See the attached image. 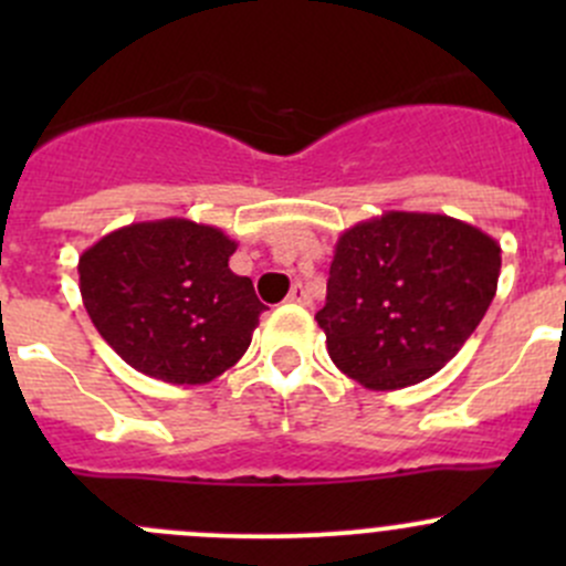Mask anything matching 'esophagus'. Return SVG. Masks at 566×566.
Segmentation results:
<instances>
[{"mask_svg":"<svg viewBox=\"0 0 566 566\" xmlns=\"http://www.w3.org/2000/svg\"><path fill=\"white\" fill-rule=\"evenodd\" d=\"M287 301H290V304H298V306H310L312 304V298H310V293H306L304 284H295V287L290 290Z\"/></svg>","mask_w":566,"mask_h":566,"instance_id":"1","label":"esophagus"}]
</instances>
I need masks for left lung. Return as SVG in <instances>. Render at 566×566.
Returning <instances> with one entry per match:
<instances>
[{
	"instance_id": "obj_1",
	"label": "left lung",
	"mask_w": 566,
	"mask_h": 566,
	"mask_svg": "<svg viewBox=\"0 0 566 566\" xmlns=\"http://www.w3.org/2000/svg\"><path fill=\"white\" fill-rule=\"evenodd\" d=\"M501 247L443 213L389 210L336 241L315 319L347 378L391 391L458 356L493 301Z\"/></svg>"
}]
</instances>
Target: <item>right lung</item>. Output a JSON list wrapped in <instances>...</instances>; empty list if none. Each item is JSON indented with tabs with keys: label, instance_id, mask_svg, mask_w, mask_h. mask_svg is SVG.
Here are the masks:
<instances>
[{
	"label": "right lung",
	"instance_id": "add662e5",
	"mask_svg": "<svg viewBox=\"0 0 566 566\" xmlns=\"http://www.w3.org/2000/svg\"><path fill=\"white\" fill-rule=\"evenodd\" d=\"M238 243L210 224L158 219L119 227L78 256L84 310L125 364L172 386H202L241 361L260 323Z\"/></svg>",
	"mask_w": 566,
	"mask_h": 566
}]
</instances>
